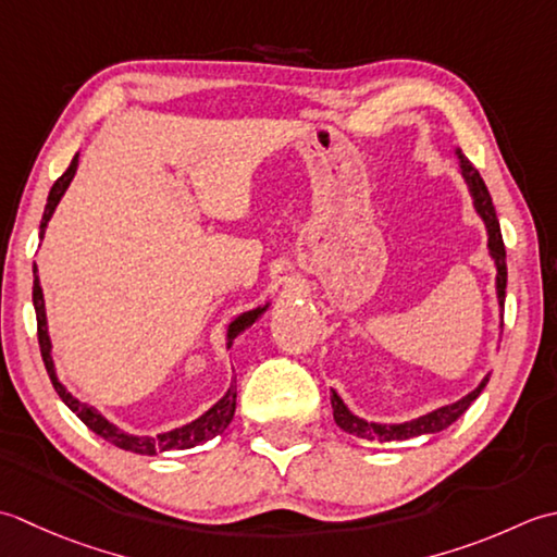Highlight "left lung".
<instances>
[{
  "instance_id": "8db88e82",
  "label": "left lung",
  "mask_w": 557,
  "mask_h": 557,
  "mask_svg": "<svg viewBox=\"0 0 557 557\" xmlns=\"http://www.w3.org/2000/svg\"><path fill=\"white\" fill-rule=\"evenodd\" d=\"M459 161H461V173L467 177L469 189L473 195V207L481 213V219L485 221L487 228V247H491V255L495 259L497 267V300H500V308H505V288H507V257H505V243H503V233H500V221H497V213L493 207V199L487 195V187L483 183V177L479 175V170L471 165V161L461 151ZM487 377L475 387L471 394L463 396L461 401L451 404V406H442L437 411L416 418V421L399 423V425H377V423H368L362 418L354 416L344 406V401L338 399V394H332V406H334V421L336 425L346 430V433L362 437V440H380V442H394V440H411L418 435H428V433H440V430L449 428L457 418L467 411V408L479 399V394L483 392Z\"/></svg>"
}]
</instances>
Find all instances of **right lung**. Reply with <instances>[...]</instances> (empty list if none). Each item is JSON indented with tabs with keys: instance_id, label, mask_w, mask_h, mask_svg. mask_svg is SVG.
Returning a JSON list of instances; mask_svg holds the SVG:
<instances>
[{
	"instance_id": "right-lung-1",
	"label": "right lung",
	"mask_w": 557,
	"mask_h": 557,
	"mask_svg": "<svg viewBox=\"0 0 557 557\" xmlns=\"http://www.w3.org/2000/svg\"><path fill=\"white\" fill-rule=\"evenodd\" d=\"M76 165H78V153L74 156V161L70 163V168L64 170L62 177L57 180V183L52 185L50 195H48V203H45V211H42V221H40V237L45 233V228H48V221L50 215L54 211L57 203H60L64 189L70 187L72 177L76 173ZM33 274H36V267H33ZM33 305H36V320H38V344H40V356H42V362H45V370H48L50 380H52V387L54 392L60 394V399L72 408V411L82 418V423L94 430L96 435H100L103 440H108L110 445H115L124 451H134V454H146V457H153V454H161V451H170V449H189V447H197L201 445V442H207L215 435H221L225 428L231 425L233 416H235V387H231L228 392H225L223 399L215 404L213 408H209L207 413H203L201 418H197L195 423L189 425H183L177 430H170V433H163V435H156V437H139V435H129L124 433V430H120L117 425H112L110 421H106L103 416H100L94 406H88L84 401L74 399V396L66 392L60 380H57L54 374V366H52V356H50V336H48V324H45V300H42V288H40V281L38 276H33ZM264 312V308H257L252 312H245L237 317V320L231 324L228 329V338H235L240 332H245V329L249 324L257 322V317Z\"/></svg>"
}]
</instances>
